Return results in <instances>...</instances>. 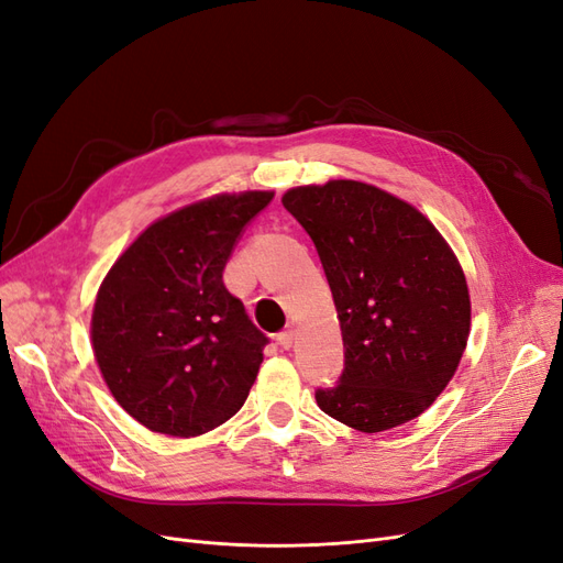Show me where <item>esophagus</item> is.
Segmentation results:
<instances>
[{"mask_svg":"<svg viewBox=\"0 0 563 563\" xmlns=\"http://www.w3.org/2000/svg\"><path fill=\"white\" fill-rule=\"evenodd\" d=\"M294 340H296V333H294V329L282 331V333L277 335V343H279L284 350H291V347H294Z\"/></svg>","mask_w":563,"mask_h":563,"instance_id":"esophagus-1","label":"esophagus"}]
</instances>
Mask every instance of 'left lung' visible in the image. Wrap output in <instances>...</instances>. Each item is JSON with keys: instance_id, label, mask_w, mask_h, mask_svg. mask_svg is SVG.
<instances>
[{"instance_id": "8db88e82", "label": "left lung", "mask_w": 563, "mask_h": 563, "mask_svg": "<svg viewBox=\"0 0 563 563\" xmlns=\"http://www.w3.org/2000/svg\"><path fill=\"white\" fill-rule=\"evenodd\" d=\"M308 230L345 347L323 413L366 434L418 418L455 376L472 327L465 272L413 203L362 180L298 185L282 197Z\"/></svg>"}]
</instances>
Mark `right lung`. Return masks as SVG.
I'll return each instance as SVG.
<instances>
[{
    "mask_svg": "<svg viewBox=\"0 0 563 563\" xmlns=\"http://www.w3.org/2000/svg\"><path fill=\"white\" fill-rule=\"evenodd\" d=\"M272 190L220 192L157 218L108 269L91 347L110 395L150 432L190 439L244 406L267 338L223 284Z\"/></svg>",
    "mask_w": 563,
    "mask_h": 563,
    "instance_id": "right-lung-1",
    "label": "right lung"
}]
</instances>
